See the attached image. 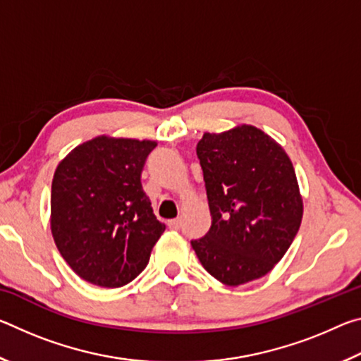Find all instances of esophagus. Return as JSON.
<instances>
[{
    "instance_id": "1",
    "label": "esophagus",
    "mask_w": 361,
    "mask_h": 361,
    "mask_svg": "<svg viewBox=\"0 0 361 361\" xmlns=\"http://www.w3.org/2000/svg\"><path fill=\"white\" fill-rule=\"evenodd\" d=\"M180 224H181V219H180V218L170 219V221H169V228H170V229H173V231H176V229H180Z\"/></svg>"
}]
</instances>
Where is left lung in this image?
<instances>
[{"mask_svg":"<svg viewBox=\"0 0 361 361\" xmlns=\"http://www.w3.org/2000/svg\"><path fill=\"white\" fill-rule=\"evenodd\" d=\"M210 231L191 245L205 271L229 286L264 277L283 258L302 219L288 154L255 126L205 132L197 143Z\"/></svg>","mask_w":361,"mask_h":361,"instance_id":"obj_1","label":"left lung"}]
</instances>
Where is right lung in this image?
Listing matches in <instances>:
<instances>
[{
    "mask_svg": "<svg viewBox=\"0 0 361 361\" xmlns=\"http://www.w3.org/2000/svg\"><path fill=\"white\" fill-rule=\"evenodd\" d=\"M156 145L100 135L59 162L51 192L52 237L85 282L103 288L132 282L166 231L140 180Z\"/></svg>",
    "mask_w": 361,
    "mask_h": 361,
    "instance_id": "right-lung-1",
    "label": "right lung"
}]
</instances>
